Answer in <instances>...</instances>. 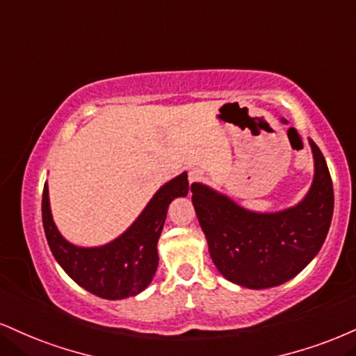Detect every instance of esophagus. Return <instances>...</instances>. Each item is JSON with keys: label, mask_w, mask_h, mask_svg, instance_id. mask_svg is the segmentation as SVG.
Listing matches in <instances>:
<instances>
[{"label": "esophagus", "mask_w": 356, "mask_h": 356, "mask_svg": "<svg viewBox=\"0 0 356 356\" xmlns=\"http://www.w3.org/2000/svg\"><path fill=\"white\" fill-rule=\"evenodd\" d=\"M202 179H204V172L200 169H192L191 172H189V182L191 184H195V182L202 181Z\"/></svg>", "instance_id": "obj_1"}]
</instances>
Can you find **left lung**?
Listing matches in <instances>:
<instances>
[{"label": "left lung", "mask_w": 356, "mask_h": 356, "mask_svg": "<svg viewBox=\"0 0 356 356\" xmlns=\"http://www.w3.org/2000/svg\"><path fill=\"white\" fill-rule=\"evenodd\" d=\"M308 143L314 182L302 202L285 211L252 212L209 186H191L212 262L227 280L254 290L282 285L322 248L332 224L333 184L322 151L314 140Z\"/></svg>", "instance_id": "obj_1"}]
</instances>
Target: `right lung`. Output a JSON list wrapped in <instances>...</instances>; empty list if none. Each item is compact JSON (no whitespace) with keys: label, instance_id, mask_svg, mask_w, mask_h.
Instances as JSON below:
<instances>
[{"label":"right lung","instance_id":"obj_1","mask_svg":"<svg viewBox=\"0 0 356 356\" xmlns=\"http://www.w3.org/2000/svg\"><path fill=\"white\" fill-rule=\"evenodd\" d=\"M189 192L187 172L169 181L154 194L126 232L99 247H78L59 234L49 207L48 184L42 189V227L48 245L63 270L84 290L108 300L134 297L156 275L159 242L167 209L175 197Z\"/></svg>","mask_w":356,"mask_h":356}]
</instances>
